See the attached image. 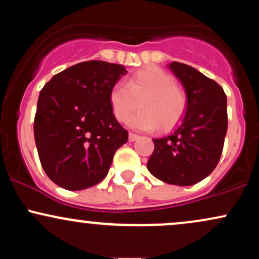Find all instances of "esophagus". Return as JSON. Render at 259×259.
I'll return each mask as SVG.
<instances>
[{"label": "esophagus", "mask_w": 259, "mask_h": 259, "mask_svg": "<svg viewBox=\"0 0 259 259\" xmlns=\"http://www.w3.org/2000/svg\"><path fill=\"white\" fill-rule=\"evenodd\" d=\"M139 139V135H136V134L134 133H129V141H135V140Z\"/></svg>", "instance_id": "obj_1"}]
</instances>
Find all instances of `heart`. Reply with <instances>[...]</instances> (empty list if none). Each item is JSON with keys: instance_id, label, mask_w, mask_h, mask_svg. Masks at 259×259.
I'll use <instances>...</instances> for the list:
<instances>
[{"instance_id": "heart-1", "label": "heart", "mask_w": 259, "mask_h": 259, "mask_svg": "<svg viewBox=\"0 0 259 259\" xmlns=\"http://www.w3.org/2000/svg\"><path fill=\"white\" fill-rule=\"evenodd\" d=\"M141 111L129 119L139 130H170L180 123L187 109L185 91L177 85L173 75L158 67L136 70L126 80V86L115 84L109 92L113 115L123 123L138 108Z\"/></svg>"}]
</instances>
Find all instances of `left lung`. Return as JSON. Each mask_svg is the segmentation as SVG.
<instances>
[{
    "label": "left lung",
    "mask_w": 259,
    "mask_h": 259,
    "mask_svg": "<svg viewBox=\"0 0 259 259\" xmlns=\"http://www.w3.org/2000/svg\"><path fill=\"white\" fill-rule=\"evenodd\" d=\"M187 95L185 118L169 136L153 139L147 169L171 185L190 186L214 170L221 159L228 129L227 95L214 80L190 65H169Z\"/></svg>",
    "instance_id": "left-lung-1"
}]
</instances>
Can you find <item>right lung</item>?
Masks as SVG:
<instances>
[{
	"mask_svg": "<svg viewBox=\"0 0 259 259\" xmlns=\"http://www.w3.org/2000/svg\"><path fill=\"white\" fill-rule=\"evenodd\" d=\"M123 65L81 62L56 74L37 100L34 136L45 173L76 191L102 181L115 151L127 141L109 105V92L125 75Z\"/></svg>",
	"mask_w": 259,
	"mask_h": 259,
	"instance_id": "right-lung-1",
	"label": "right lung"
}]
</instances>
